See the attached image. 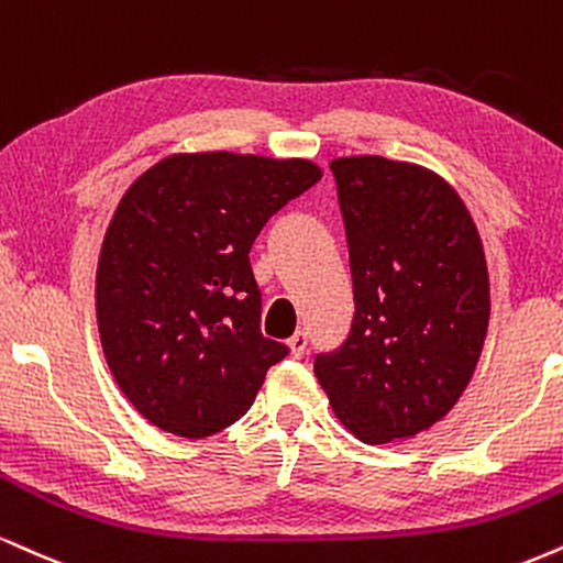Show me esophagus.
I'll return each mask as SVG.
<instances>
[{"instance_id": "1", "label": "esophagus", "mask_w": 563, "mask_h": 563, "mask_svg": "<svg viewBox=\"0 0 563 563\" xmlns=\"http://www.w3.org/2000/svg\"><path fill=\"white\" fill-rule=\"evenodd\" d=\"M288 349H290V356H303V351H307V343H309V338H307V333H303V330H299V333L296 335H290L288 338Z\"/></svg>"}]
</instances>
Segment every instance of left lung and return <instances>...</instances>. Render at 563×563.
<instances>
[{
  "instance_id": "8db88e82",
  "label": "left lung",
  "mask_w": 563,
  "mask_h": 563,
  "mask_svg": "<svg viewBox=\"0 0 563 563\" xmlns=\"http://www.w3.org/2000/svg\"><path fill=\"white\" fill-rule=\"evenodd\" d=\"M354 322L314 358L335 417L369 445L415 438L462 398L483 354L490 280L462 196L438 173L375 154L330 162Z\"/></svg>"
}]
</instances>
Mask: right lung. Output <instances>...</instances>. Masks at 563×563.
Masks as SVG:
<instances>
[{
	"label": "right lung",
	"instance_id": "1",
	"mask_svg": "<svg viewBox=\"0 0 563 563\" xmlns=\"http://www.w3.org/2000/svg\"><path fill=\"white\" fill-rule=\"evenodd\" d=\"M320 178L309 159L196 152L159 159L123 194L101 243L97 322L114 383L154 428L214 435L288 354L260 330L249 252Z\"/></svg>",
	"mask_w": 563,
	"mask_h": 563
}]
</instances>
